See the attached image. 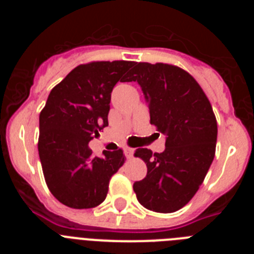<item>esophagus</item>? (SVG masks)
<instances>
[{
  "mask_svg": "<svg viewBox=\"0 0 254 254\" xmlns=\"http://www.w3.org/2000/svg\"><path fill=\"white\" fill-rule=\"evenodd\" d=\"M123 151H125L126 158H132V156H133L134 150L132 149V147H129V146H125V147H123Z\"/></svg>",
  "mask_w": 254,
  "mask_h": 254,
  "instance_id": "obj_1",
  "label": "esophagus"
}]
</instances>
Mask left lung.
I'll list each match as a JSON object with an SVG mask.
<instances>
[{
	"label": "left lung",
	"instance_id": "1",
	"mask_svg": "<svg viewBox=\"0 0 254 254\" xmlns=\"http://www.w3.org/2000/svg\"><path fill=\"white\" fill-rule=\"evenodd\" d=\"M127 81H137L150 123L165 134V150L137 149L147 174L134 182L138 202L155 212H174L190 202L207 174L216 149L217 123L202 87L187 71L168 64H136Z\"/></svg>",
	"mask_w": 254,
	"mask_h": 254
}]
</instances>
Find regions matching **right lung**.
I'll return each instance as SVG.
<instances>
[{
    "label": "right lung",
    "instance_id": "right-lung-1",
    "mask_svg": "<svg viewBox=\"0 0 254 254\" xmlns=\"http://www.w3.org/2000/svg\"><path fill=\"white\" fill-rule=\"evenodd\" d=\"M132 61L80 64L49 93L39 116V151L52 194L71 208H93L108 193L114 173L125 163L122 150L94 158L87 143L108 126L111 93L125 82Z\"/></svg>",
    "mask_w": 254,
    "mask_h": 254
}]
</instances>
